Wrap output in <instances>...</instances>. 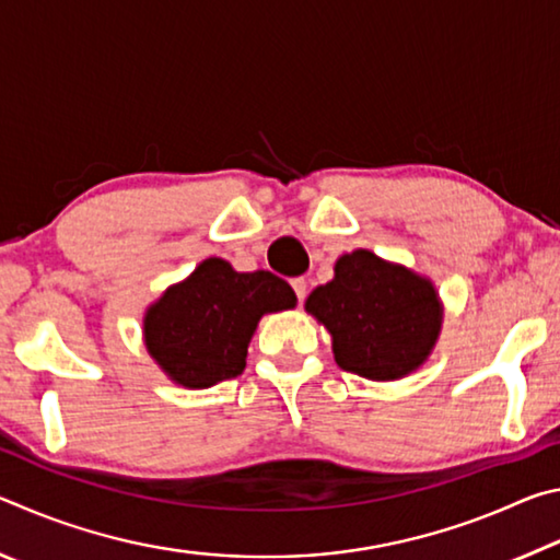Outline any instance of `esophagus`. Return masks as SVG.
<instances>
[{
	"mask_svg": "<svg viewBox=\"0 0 560 560\" xmlns=\"http://www.w3.org/2000/svg\"><path fill=\"white\" fill-rule=\"evenodd\" d=\"M291 287H293V291H296L299 301L306 299V291H308V287H306V279H303V277H299V279H291Z\"/></svg>",
	"mask_w": 560,
	"mask_h": 560,
	"instance_id": "esophagus-1",
	"label": "esophagus"
}]
</instances>
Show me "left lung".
<instances>
[{
	"label": "left lung",
	"mask_w": 560,
	"mask_h": 560,
	"mask_svg": "<svg viewBox=\"0 0 560 560\" xmlns=\"http://www.w3.org/2000/svg\"><path fill=\"white\" fill-rule=\"evenodd\" d=\"M306 311L330 334L336 363L375 383L400 381L428 363L444 318L428 277L371 249L343 254L334 279L308 293Z\"/></svg>",
	"instance_id": "1"
}]
</instances>
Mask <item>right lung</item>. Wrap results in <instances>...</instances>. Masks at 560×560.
Segmentation results:
<instances>
[{"mask_svg": "<svg viewBox=\"0 0 560 560\" xmlns=\"http://www.w3.org/2000/svg\"><path fill=\"white\" fill-rule=\"evenodd\" d=\"M296 306V293L271 271H236L210 257L173 283L143 316L148 355L175 385L205 390L246 365L261 316Z\"/></svg>", "mask_w": 560, "mask_h": 560, "instance_id": "right-lung-1", "label": "right lung"}]
</instances>
